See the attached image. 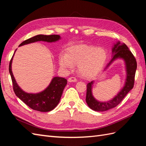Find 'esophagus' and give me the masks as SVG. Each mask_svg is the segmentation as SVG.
Here are the masks:
<instances>
[{
    "mask_svg": "<svg viewBox=\"0 0 146 146\" xmlns=\"http://www.w3.org/2000/svg\"><path fill=\"white\" fill-rule=\"evenodd\" d=\"M68 81V82H76L77 81V79H76V78L74 77V76H72V77L69 78Z\"/></svg>",
    "mask_w": 146,
    "mask_h": 146,
    "instance_id": "esophagus-1",
    "label": "esophagus"
}]
</instances>
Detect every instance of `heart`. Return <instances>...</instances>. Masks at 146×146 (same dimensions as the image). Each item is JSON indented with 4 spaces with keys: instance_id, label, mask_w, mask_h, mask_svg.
Here are the masks:
<instances>
[{
    "instance_id": "b5f03b06",
    "label": "heart",
    "mask_w": 146,
    "mask_h": 146,
    "mask_svg": "<svg viewBox=\"0 0 146 146\" xmlns=\"http://www.w3.org/2000/svg\"><path fill=\"white\" fill-rule=\"evenodd\" d=\"M107 59L106 52L102 48L88 46L71 47L66 55L60 57L59 63L63 68H70L72 64L79 65L80 73L91 76L102 68Z\"/></svg>"
}]
</instances>
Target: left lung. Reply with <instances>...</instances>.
<instances>
[{
	"label": "left lung",
	"mask_w": 146,
	"mask_h": 146,
	"mask_svg": "<svg viewBox=\"0 0 146 146\" xmlns=\"http://www.w3.org/2000/svg\"><path fill=\"white\" fill-rule=\"evenodd\" d=\"M113 52L115 54L109 64L107 65L106 68L111 64V63L114 60L118 58H122L124 59L126 63L127 71V78L125 85L124 88L122 89V90L113 99L109 102H100L96 100L92 96L91 88L93 82L91 81V83H88L87 84L86 101L88 106L93 110L104 111L117 107L122 101V100L124 99L126 94L134 87V78H135L137 68V62L135 57L126 44H124L120 45V43L119 42L114 46V47L113 48Z\"/></svg>",
	"instance_id": "8db88e82"
}]
</instances>
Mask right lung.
<instances>
[{
  "mask_svg": "<svg viewBox=\"0 0 146 146\" xmlns=\"http://www.w3.org/2000/svg\"><path fill=\"white\" fill-rule=\"evenodd\" d=\"M60 38V37L59 35H39L24 40L20 44L19 46L39 40L50 42H55ZM12 58L13 57L11 58L9 63V72L12 78L13 89L15 94L33 110L42 112L49 111L53 110L58 105L60 100L63 89L67 84V80L61 77H54L46 90L36 94H28L20 88L13 77L12 72Z\"/></svg>",
  "mask_w": 146,
  "mask_h": 146,
  "instance_id": "right-lung-1",
  "label": "right lung"
}]
</instances>
